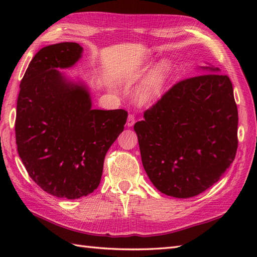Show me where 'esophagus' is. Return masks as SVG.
<instances>
[{
	"label": "esophagus",
	"instance_id": "34e87169",
	"mask_svg": "<svg viewBox=\"0 0 257 257\" xmlns=\"http://www.w3.org/2000/svg\"><path fill=\"white\" fill-rule=\"evenodd\" d=\"M135 122H136V117H135V114H133V113H130L129 116H128V119H127V124L128 127H133V125L135 124Z\"/></svg>",
	"mask_w": 257,
	"mask_h": 257
}]
</instances>
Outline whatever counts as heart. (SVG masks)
Instances as JSON below:
<instances>
[{"label":"heart","instance_id":"obj_1","mask_svg":"<svg viewBox=\"0 0 257 257\" xmlns=\"http://www.w3.org/2000/svg\"><path fill=\"white\" fill-rule=\"evenodd\" d=\"M171 64L160 61L143 80L137 90V98L141 103H149L161 95L171 74Z\"/></svg>","mask_w":257,"mask_h":257}]
</instances>
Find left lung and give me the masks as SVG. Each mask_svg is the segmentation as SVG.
<instances>
[{
	"instance_id": "left-lung-1",
	"label": "left lung",
	"mask_w": 257,
	"mask_h": 257,
	"mask_svg": "<svg viewBox=\"0 0 257 257\" xmlns=\"http://www.w3.org/2000/svg\"><path fill=\"white\" fill-rule=\"evenodd\" d=\"M179 81L135 123L141 160L161 193L187 199L219 181L237 149V107L226 75L213 66Z\"/></svg>"
}]
</instances>
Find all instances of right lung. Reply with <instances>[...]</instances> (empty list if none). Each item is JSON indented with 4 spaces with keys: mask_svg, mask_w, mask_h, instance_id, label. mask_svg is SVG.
Masks as SVG:
<instances>
[{
    "mask_svg": "<svg viewBox=\"0 0 257 257\" xmlns=\"http://www.w3.org/2000/svg\"><path fill=\"white\" fill-rule=\"evenodd\" d=\"M81 54L72 42L38 51L16 106V145L27 173L45 192L69 200L98 188L105 156L128 117L123 109H92L88 87L58 70L73 67Z\"/></svg>",
    "mask_w": 257,
    "mask_h": 257,
    "instance_id": "obj_1",
    "label": "right lung"
}]
</instances>
